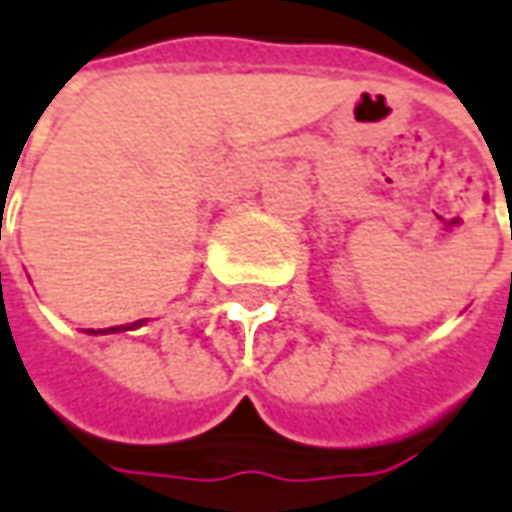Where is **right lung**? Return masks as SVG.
Here are the masks:
<instances>
[{
	"mask_svg": "<svg viewBox=\"0 0 512 512\" xmlns=\"http://www.w3.org/2000/svg\"><path fill=\"white\" fill-rule=\"evenodd\" d=\"M142 325V319L139 322H131V325H117V328H103V330H89V333H120V330H128V328H139Z\"/></svg>",
	"mask_w": 512,
	"mask_h": 512,
	"instance_id": "add662e5",
	"label": "right lung"
}]
</instances>
